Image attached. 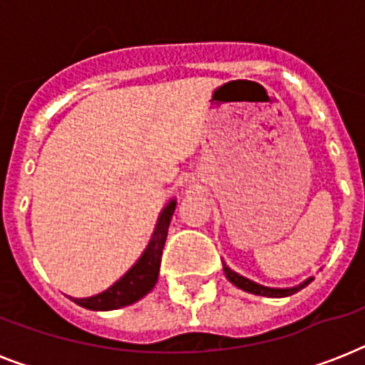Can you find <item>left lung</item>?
<instances>
[{
	"instance_id": "left-lung-1",
	"label": "left lung",
	"mask_w": 365,
	"mask_h": 365,
	"mask_svg": "<svg viewBox=\"0 0 365 365\" xmlns=\"http://www.w3.org/2000/svg\"><path fill=\"white\" fill-rule=\"evenodd\" d=\"M223 271H225V277L229 278V282H233L237 288L244 289V292H248V294H255V295H265V297H288V295L295 294V292H299L301 288H305L307 284L312 282V277L307 278L305 282L299 284V286H295V288H267V286H261V284H255L248 278L240 277L235 271H231L227 265H223Z\"/></svg>"
}]
</instances>
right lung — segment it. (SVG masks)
Segmentation results:
<instances>
[{
  "label": "right lung",
  "mask_w": 365,
  "mask_h": 365,
  "mask_svg": "<svg viewBox=\"0 0 365 365\" xmlns=\"http://www.w3.org/2000/svg\"><path fill=\"white\" fill-rule=\"evenodd\" d=\"M174 210H176V200H170L165 206V210L160 212L159 222H157V227H155L148 248L125 277L119 278L113 286H110L102 294L85 297V299H73L77 305L91 309V311H113L119 307L132 305L138 299H142L143 295L149 294L153 289L157 278H159L160 255H163L168 225H170Z\"/></svg>",
  "instance_id": "obj_1"
}]
</instances>
